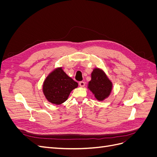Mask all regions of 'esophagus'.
<instances>
[{"instance_id": "1", "label": "esophagus", "mask_w": 157, "mask_h": 157, "mask_svg": "<svg viewBox=\"0 0 157 157\" xmlns=\"http://www.w3.org/2000/svg\"><path fill=\"white\" fill-rule=\"evenodd\" d=\"M79 85H80V86L84 87L85 85V82L84 81H80V82H79Z\"/></svg>"}]
</instances>
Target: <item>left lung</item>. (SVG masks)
I'll return each instance as SVG.
<instances>
[{
	"label": "left lung",
	"mask_w": 157,
	"mask_h": 157,
	"mask_svg": "<svg viewBox=\"0 0 157 157\" xmlns=\"http://www.w3.org/2000/svg\"><path fill=\"white\" fill-rule=\"evenodd\" d=\"M88 88L98 100L103 101L110 94L112 83L103 71L96 68L92 73V80L89 82Z\"/></svg>",
	"instance_id": "left-lung-1"
}]
</instances>
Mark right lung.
<instances>
[{"label":"right lung","mask_w":157,"mask_h":157,"mask_svg":"<svg viewBox=\"0 0 157 157\" xmlns=\"http://www.w3.org/2000/svg\"><path fill=\"white\" fill-rule=\"evenodd\" d=\"M78 83L67 75L61 68L54 70L47 77L43 84V92L48 101L59 104L67 100L71 92Z\"/></svg>","instance_id":"obj_1"}]
</instances>
